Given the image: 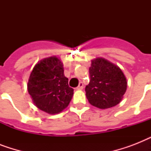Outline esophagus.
Here are the masks:
<instances>
[{
  "mask_svg": "<svg viewBox=\"0 0 151 151\" xmlns=\"http://www.w3.org/2000/svg\"><path fill=\"white\" fill-rule=\"evenodd\" d=\"M83 88H84V85H83L82 82L79 83V85H78V87L76 88V89L77 90H81L83 89Z\"/></svg>",
  "mask_w": 151,
  "mask_h": 151,
  "instance_id": "34e87169",
  "label": "esophagus"
}]
</instances>
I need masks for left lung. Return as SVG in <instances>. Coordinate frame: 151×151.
I'll list each match as a JSON object with an SVG mask.
<instances>
[{
	"label": "left lung",
	"instance_id": "obj_1",
	"mask_svg": "<svg viewBox=\"0 0 151 151\" xmlns=\"http://www.w3.org/2000/svg\"><path fill=\"white\" fill-rule=\"evenodd\" d=\"M90 82L85 87L91 104L100 109L117 105L126 92L127 81L122 70L106 59L97 58L89 68Z\"/></svg>",
	"mask_w": 151,
	"mask_h": 151
}]
</instances>
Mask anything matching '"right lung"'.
I'll return each instance as SVG.
<instances>
[{
  "instance_id": "right-lung-1",
  "label": "right lung",
  "mask_w": 151,
  "mask_h": 151,
  "mask_svg": "<svg viewBox=\"0 0 151 151\" xmlns=\"http://www.w3.org/2000/svg\"><path fill=\"white\" fill-rule=\"evenodd\" d=\"M63 72V63L55 56L42 59L35 65L27 88L34 104L40 110L55 114L67 107L73 89L69 86L68 78Z\"/></svg>"
}]
</instances>
